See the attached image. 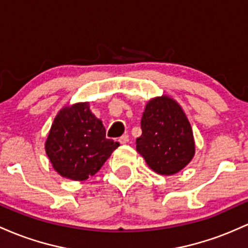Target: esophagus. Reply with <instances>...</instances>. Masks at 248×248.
Returning <instances> with one entry per match:
<instances>
[{
	"instance_id": "obj_1",
	"label": "esophagus",
	"mask_w": 248,
	"mask_h": 248,
	"mask_svg": "<svg viewBox=\"0 0 248 248\" xmlns=\"http://www.w3.org/2000/svg\"><path fill=\"white\" fill-rule=\"evenodd\" d=\"M118 141H119V143H121V144H126L127 141H129V136H127V135H123V136H122V137H119Z\"/></svg>"
}]
</instances>
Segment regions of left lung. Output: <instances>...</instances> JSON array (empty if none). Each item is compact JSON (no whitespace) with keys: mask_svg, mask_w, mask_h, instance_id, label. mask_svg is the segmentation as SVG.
<instances>
[{"mask_svg":"<svg viewBox=\"0 0 248 248\" xmlns=\"http://www.w3.org/2000/svg\"><path fill=\"white\" fill-rule=\"evenodd\" d=\"M136 149L155 172L165 176L184 169L194 155V139L184 111L168 96L146 104Z\"/></svg>","mask_w":248,"mask_h":248,"instance_id":"8db88e82","label":"left lung"}]
</instances>
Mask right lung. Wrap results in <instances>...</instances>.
<instances>
[{"label": "right lung", "mask_w": 248, "mask_h": 248, "mask_svg": "<svg viewBox=\"0 0 248 248\" xmlns=\"http://www.w3.org/2000/svg\"><path fill=\"white\" fill-rule=\"evenodd\" d=\"M119 146L108 139L105 127L88 103H78L58 112L46 143L52 166L62 177L85 180L101 170Z\"/></svg>", "instance_id": "add662e5"}]
</instances>
